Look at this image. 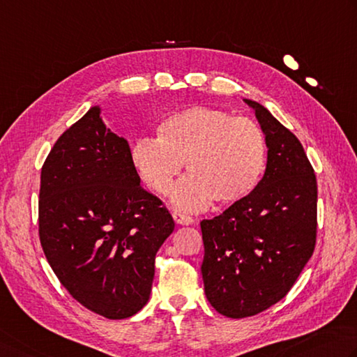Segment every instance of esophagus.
<instances>
[{
    "instance_id": "34e87169",
    "label": "esophagus",
    "mask_w": 357,
    "mask_h": 357,
    "mask_svg": "<svg viewBox=\"0 0 357 357\" xmlns=\"http://www.w3.org/2000/svg\"><path fill=\"white\" fill-rule=\"evenodd\" d=\"M172 216H173V220H174V222H176V225H183V226L193 225V218H192V216H188V215H184L181 212H173Z\"/></svg>"
}]
</instances>
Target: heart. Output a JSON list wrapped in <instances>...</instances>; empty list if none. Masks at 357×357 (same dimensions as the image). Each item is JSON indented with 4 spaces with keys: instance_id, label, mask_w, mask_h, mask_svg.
Here are the masks:
<instances>
[{
    "instance_id": "obj_1",
    "label": "heart",
    "mask_w": 357,
    "mask_h": 357,
    "mask_svg": "<svg viewBox=\"0 0 357 357\" xmlns=\"http://www.w3.org/2000/svg\"><path fill=\"white\" fill-rule=\"evenodd\" d=\"M268 145L260 125L211 107H190L164 117L155 141L132 144L130 160L139 179L169 195L185 164L190 176L174 192L176 206L197 211L212 199L220 206L246 199L260 184Z\"/></svg>"
}]
</instances>
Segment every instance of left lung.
Instances as JSON below:
<instances>
[{
    "label": "left lung",
    "instance_id": "left-lung-1",
    "mask_svg": "<svg viewBox=\"0 0 357 357\" xmlns=\"http://www.w3.org/2000/svg\"><path fill=\"white\" fill-rule=\"evenodd\" d=\"M244 102L266 135V172L246 199L201 221L206 296L230 319L255 316L280 302L317 236V179L302 144L263 105Z\"/></svg>",
    "mask_w": 357,
    "mask_h": 357
}]
</instances>
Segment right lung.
Wrapping results in <instances>:
<instances>
[{"label": "right lung", "instance_id": "1", "mask_svg": "<svg viewBox=\"0 0 357 357\" xmlns=\"http://www.w3.org/2000/svg\"><path fill=\"white\" fill-rule=\"evenodd\" d=\"M174 229L141 187L130 145L94 107L57 139L41 167L38 235L47 263L77 302L127 319L149 302L155 258Z\"/></svg>", "mask_w": 357, "mask_h": 357}]
</instances>
